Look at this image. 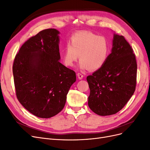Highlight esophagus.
Listing matches in <instances>:
<instances>
[{
	"instance_id": "obj_1",
	"label": "esophagus",
	"mask_w": 150,
	"mask_h": 150,
	"mask_svg": "<svg viewBox=\"0 0 150 150\" xmlns=\"http://www.w3.org/2000/svg\"><path fill=\"white\" fill-rule=\"evenodd\" d=\"M77 76H78L79 79H82L83 78V77H84L83 74H81V73H80V72H78V73L77 74Z\"/></svg>"
}]
</instances>
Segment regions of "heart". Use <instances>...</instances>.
Masks as SVG:
<instances>
[{
    "mask_svg": "<svg viewBox=\"0 0 150 150\" xmlns=\"http://www.w3.org/2000/svg\"><path fill=\"white\" fill-rule=\"evenodd\" d=\"M110 52V45L104 36L89 31H81L71 36L63 52V61L68 67L73 66L79 55L81 69L97 70L104 66Z\"/></svg>",
    "mask_w": 150,
    "mask_h": 150,
    "instance_id": "heart-1",
    "label": "heart"
}]
</instances>
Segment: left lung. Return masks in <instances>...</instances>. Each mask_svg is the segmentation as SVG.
Wrapping results in <instances>:
<instances>
[{"instance_id":"8db88e82","label":"left lung","mask_w":150,"mask_h":150,"mask_svg":"<svg viewBox=\"0 0 150 150\" xmlns=\"http://www.w3.org/2000/svg\"><path fill=\"white\" fill-rule=\"evenodd\" d=\"M137 64L133 50L122 35L114 34L111 53L100 69L87 77L88 106L99 116L116 114L133 96Z\"/></svg>"}]
</instances>
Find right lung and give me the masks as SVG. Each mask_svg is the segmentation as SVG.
<instances>
[{"label":"right lung","instance_id":"obj_1","mask_svg":"<svg viewBox=\"0 0 150 150\" xmlns=\"http://www.w3.org/2000/svg\"><path fill=\"white\" fill-rule=\"evenodd\" d=\"M59 32L45 29L20 48L12 71L17 99L27 110L49 118L64 108L66 96L76 81L75 72L59 62Z\"/></svg>","mask_w":150,"mask_h":150}]
</instances>
